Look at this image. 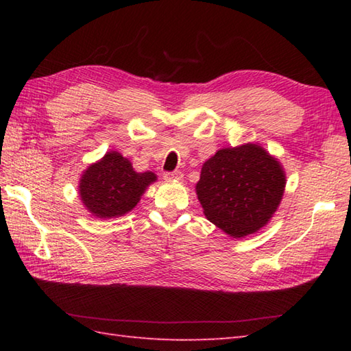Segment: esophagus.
Wrapping results in <instances>:
<instances>
[{"instance_id": "1", "label": "esophagus", "mask_w": 351, "mask_h": 351, "mask_svg": "<svg viewBox=\"0 0 351 351\" xmlns=\"http://www.w3.org/2000/svg\"><path fill=\"white\" fill-rule=\"evenodd\" d=\"M164 180H176V181H181L184 175L181 170H173V171H166V173L162 175Z\"/></svg>"}]
</instances>
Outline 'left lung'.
<instances>
[{"mask_svg": "<svg viewBox=\"0 0 351 351\" xmlns=\"http://www.w3.org/2000/svg\"><path fill=\"white\" fill-rule=\"evenodd\" d=\"M285 189L279 161L256 145L220 149L200 171L196 193L206 219L234 238L256 232Z\"/></svg>", "mask_w": 351, "mask_h": 351, "instance_id": "1", "label": "left lung"}]
</instances>
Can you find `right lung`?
<instances>
[{"label":"right lung","mask_w":351,"mask_h":351,"mask_svg":"<svg viewBox=\"0 0 351 351\" xmlns=\"http://www.w3.org/2000/svg\"><path fill=\"white\" fill-rule=\"evenodd\" d=\"M155 180L152 171L137 173L121 154L108 152L81 176L80 196L96 217H117L131 211L145 189Z\"/></svg>","instance_id":"right-lung-1"}]
</instances>
